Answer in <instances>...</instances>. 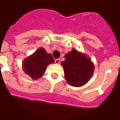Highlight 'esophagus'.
Returning <instances> with one entry per match:
<instances>
[{"instance_id": "obj_1", "label": "esophagus", "mask_w": 120, "mask_h": 120, "mask_svg": "<svg viewBox=\"0 0 120 120\" xmlns=\"http://www.w3.org/2000/svg\"><path fill=\"white\" fill-rule=\"evenodd\" d=\"M55 62L56 64H59V63H60V59H58V58H57V59H55Z\"/></svg>"}]
</instances>
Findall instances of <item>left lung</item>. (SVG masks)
<instances>
[{
	"label": "left lung",
	"instance_id": "obj_1",
	"mask_svg": "<svg viewBox=\"0 0 120 120\" xmlns=\"http://www.w3.org/2000/svg\"><path fill=\"white\" fill-rule=\"evenodd\" d=\"M65 58L62 65L68 83L75 87H80L87 83L94 71L91 61L75 49L65 55Z\"/></svg>",
	"mask_w": 120,
	"mask_h": 120
}]
</instances>
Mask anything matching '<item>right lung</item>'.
Here are the masks:
<instances>
[{
	"label": "right lung",
	"instance_id": "1",
	"mask_svg": "<svg viewBox=\"0 0 120 120\" xmlns=\"http://www.w3.org/2000/svg\"><path fill=\"white\" fill-rule=\"evenodd\" d=\"M52 62H54V59L52 55L47 53L43 48H40L24 60L23 68L25 73L32 79H38L43 75L47 65Z\"/></svg>",
	"mask_w": 120,
	"mask_h": 120
}]
</instances>
